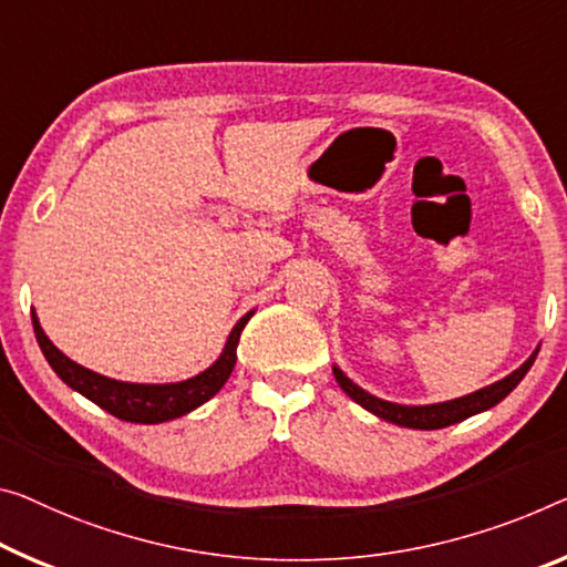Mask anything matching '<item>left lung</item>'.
<instances>
[{
  "instance_id": "left-lung-1",
  "label": "left lung",
  "mask_w": 567,
  "mask_h": 567,
  "mask_svg": "<svg viewBox=\"0 0 567 567\" xmlns=\"http://www.w3.org/2000/svg\"><path fill=\"white\" fill-rule=\"evenodd\" d=\"M535 357L537 352L529 357L519 370L507 374V378L499 382H494V385L476 390V393L464 395L458 400H449V403H439V405H395V403H388V400H380L370 393H364V390L357 388L350 378H344L342 370L334 368V378L339 382V388H342L354 403H360L364 411L374 413L378 417H382V421L405 425V429L435 431V429H446V425H454L458 421H466L468 415L482 413L486 408H492L499 403V400L507 398L512 390L519 385V380L525 378L527 370L533 368Z\"/></svg>"
}]
</instances>
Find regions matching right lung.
Masks as SVG:
<instances>
[{
    "label": "right lung",
    "mask_w": 567,
    "mask_h": 567,
    "mask_svg": "<svg viewBox=\"0 0 567 567\" xmlns=\"http://www.w3.org/2000/svg\"><path fill=\"white\" fill-rule=\"evenodd\" d=\"M254 317V311L246 313L228 337V344L210 370L199 372L197 378L174 382V385H134V382H118L111 378H103L99 372H91L81 368V364L73 362L71 357H65L58 350L55 344L50 342L48 334L42 332L38 317L32 313V327L34 337H38V344L50 368L58 372V378L68 382L78 393L93 400L95 405L103 408V411L116 415L118 421L128 423H164L172 421V417H179L189 411H195L203 403H207L217 390H220L225 382H228L230 372L235 368V360H238V342L243 327L248 324V319Z\"/></svg>",
    "instance_id": "add662e5"
}]
</instances>
